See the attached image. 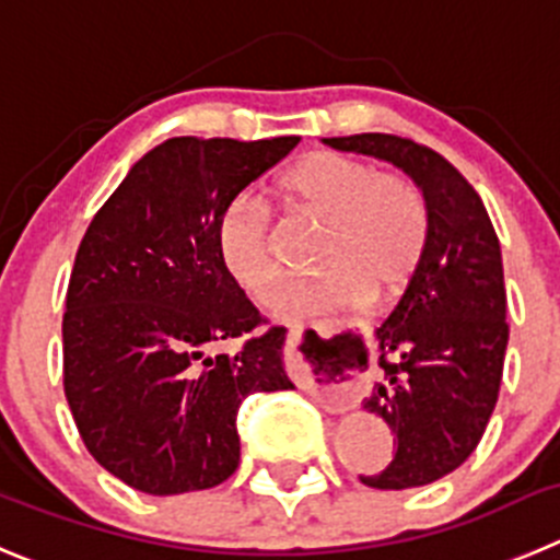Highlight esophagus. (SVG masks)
Listing matches in <instances>:
<instances>
[{"label":"esophagus","instance_id":"obj_1","mask_svg":"<svg viewBox=\"0 0 560 560\" xmlns=\"http://www.w3.org/2000/svg\"><path fill=\"white\" fill-rule=\"evenodd\" d=\"M298 342H301V328H290V334H287V357H290L292 364H298V359H301V353H298ZM306 384H310V389L317 395V400H320L323 409H328V411L351 409V404H353V392L351 389L317 386L312 378H306Z\"/></svg>","mask_w":560,"mask_h":560}]
</instances>
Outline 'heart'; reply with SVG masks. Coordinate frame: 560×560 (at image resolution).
I'll use <instances>...</instances> for the list:
<instances>
[{"label": "heart", "instance_id": "1", "mask_svg": "<svg viewBox=\"0 0 560 560\" xmlns=\"http://www.w3.org/2000/svg\"><path fill=\"white\" fill-rule=\"evenodd\" d=\"M290 207L328 223L320 265L331 273L295 281L276 298V315L304 320L353 304L362 295L389 301L420 268L428 243V207L415 182L337 151L298 160L279 182ZM218 245L229 273L270 301L287 268L270 212L240 196L223 209Z\"/></svg>", "mask_w": 560, "mask_h": 560}]
</instances>
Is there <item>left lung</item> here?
Returning <instances> with one entry per match:
<instances>
[{
	"instance_id": "left-lung-1",
	"label": "left lung",
	"mask_w": 560,
	"mask_h": 560,
	"mask_svg": "<svg viewBox=\"0 0 560 560\" xmlns=\"http://www.w3.org/2000/svg\"><path fill=\"white\" fill-rule=\"evenodd\" d=\"M323 143L392 162L425 198V254L375 328L384 381L364 398L398 451L381 472L359 478L373 489L433 483L467 462L498 404L509 345L500 240L475 187L428 145L381 132ZM353 351L368 364V345Z\"/></svg>"
}]
</instances>
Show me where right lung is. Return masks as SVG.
I'll return each instance as SVG.
<instances>
[{
  "instance_id": "add662e5",
  "label": "right lung",
  "mask_w": 560,
  "mask_h": 560,
  "mask_svg": "<svg viewBox=\"0 0 560 560\" xmlns=\"http://www.w3.org/2000/svg\"><path fill=\"white\" fill-rule=\"evenodd\" d=\"M298 140H165L82 237L62 315V389L88 453L138 492L223 483L240 464V404L292 389L284 328H262L223 262L218 226ZM237 336V354L211 353Z\"/></svg>"
}]
</instances>
